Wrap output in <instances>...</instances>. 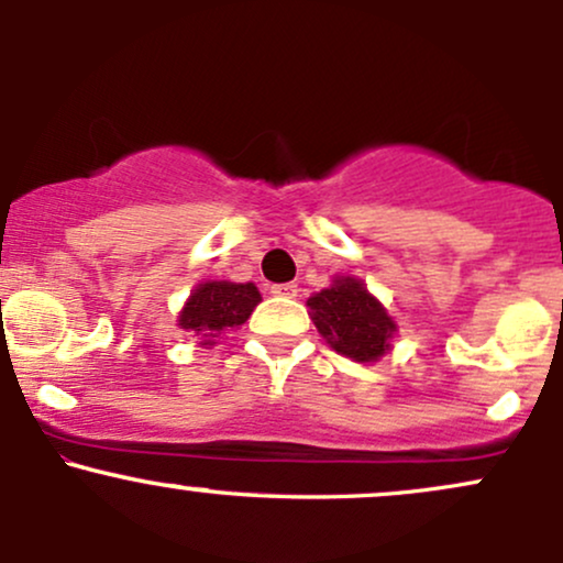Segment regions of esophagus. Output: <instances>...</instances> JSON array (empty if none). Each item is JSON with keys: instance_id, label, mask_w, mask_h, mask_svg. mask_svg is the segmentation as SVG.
<instances>
[{"instance_id": "esophagus-1", "label": "esophagus", "mask_w": 563, "mask_h": 563, "mask_svg": "<svg viewBox=\"0 0 563 563\" xmlns=\"http://www.w3.org/2000/svg\"><path fill=\"white\" fill-rule=\"evenodd\" d=\"M269 294L283 296V299H296L299 286H296V283H275V286H269Z\"/></svg>"}]
</instances>
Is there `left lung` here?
Segmentation results:
<instances>
[{
	"label": "left lung",
	"instance_id": "8db88e82",
	"mask_svg": "<svg viewBox=\"0 0 563 563\" xmlns=\"http://www.w3.org/2000/svg\"><path fill=\"white\" fill-rule=\"evenodd\" d=\"M322 339L354 363H376L391 349L397 322L357 277H335L331 288L307 299Z\"/></svg>",
	"mask_w": 563,
	"mask_h": 563
}]
</instances>
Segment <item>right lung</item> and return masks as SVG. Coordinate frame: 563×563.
<instances>
[{"instance_id":"add662e5","label":"right lung","mask_w":563,"mask_h":563,"mask_svg":"<svg viewBox=\"0 0 563 563\" xmlns=\"http://www.w3.org/2000/svg\"><path fill=\"white\" fill-rule=\"evenodd\" d=\"M260 301L262 294L254 283H200L179 312V328L200 335L203 346H214L217 335L243 325Z\"/></svg>"}]
</instances>
